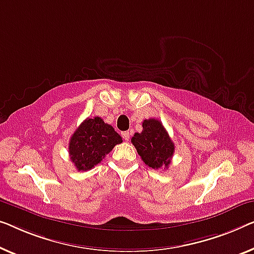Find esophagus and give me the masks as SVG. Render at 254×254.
I'll return each instance as SVG.
<instances>
[{"label": "esophagus", "instance_id": "esophagus-1", "mask_svg": "<svg viewBox=\"0 0 254 254\" xmlns=\"http://www.w3.org/2000/svg\"><path fill=\"white\" fill-rule=\"evenodd\" d=\"M121 134H122V138H123L124 140H127V141L128 139H130V132H128V131H124V132H122V133H121Z\"/></svg>", "mask_w": 254, "mask_h": 254}]
</instances>
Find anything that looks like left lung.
I'll use <instances>...</instances> for the list:
<instances>
[{
  "mask_svg": "<svg viewBox=\"0 0 254 254\" xmlns=\"http://www.w3.org/2000/svg\"><path fill=\"white\" fill-rule=\"evenodd\" d=\"M131 142L146 165L154 170L169 168L175 153V143L161 121L149 119L142 122V131L135 132Z\"/></svg>",
  "mask_w": 254,
  "mask_h": 254,
  "instance_id": "obj_1",
  "label": "left lung"
}]
</instances>
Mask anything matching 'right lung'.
<instances>
[{"mask_svg":"<svg viewBox=\"0 0 254 254\" xmlns=\"http://www.w3.org/2000/svg\"><path fill=\"white\" fill-rule=\"evenodd\" d=\"M122 141L114 127L105 123L101 117L86 119L70 137L68 146L70 161L78 171H88Z\"/></svg>","mask_w":254,"mask_h":254,"instance_id":"obj_1","label":"right lung"}]
</instances>
